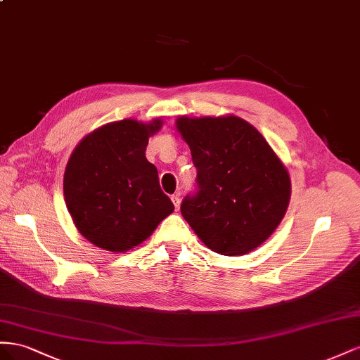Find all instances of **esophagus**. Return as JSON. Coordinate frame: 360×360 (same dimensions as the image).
Listing matches in <instances>:
<instances>
[{
    "label": "esophagus",
    "mask_w": 360,
    "mask_h": 360,
    "mask_svg": "<svg viewBox=\"0 0 360 360\" xmlns=\"http://www.w3.org/2000/svg\"><path fill=\"white\" fill-rule=\"evenodd\" d=\"M172 202L174 205V210H179V203H181V199H179V194H173L172 196Z\"/></svg>",
    "instance_id": "esophagus-1"
}]
</instances>
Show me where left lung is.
<instances>
[{
    "label": "left lung",
    "instance_id": "left-lung-1",
    "mask_svg": "<svg viewBox=\"0 0 360 360\" xmlns=\"http://www.w3.org/2000/svg\"><path fill=\"white\" fill-rule=\"evenodd\" d=\"M176 128L198 170L182 217L214 252L245 255L261 245L288 208V170L261 132L237 117H179Z\"/></svg>",
    "mask_w": 360,
    "mask_h": 360
}]
</instances>
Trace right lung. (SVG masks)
Instances as JSON below:
<instances>
[{
	"label": "right lung",
	"instance_id": "1",
	"mask_svg": "<svg viewBox=\"0 0 360 360\" xmlns=\"http://www.w3.org/2000/svg\"><path fill=\"white\" fill-rule=\"evenodd\" d=\"M161 120L112 122L81 140L65 172L66 207L79 233L101 249L127 252L145 241L174 207L146 160Z\"/></svg>",
	"mask_w": 360,
	"mask_h": 360
}]
</instances>
